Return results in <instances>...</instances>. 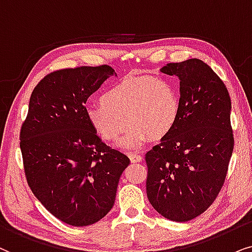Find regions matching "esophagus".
<instances>
[{
    "mask_svg": "<svg viewBox=\"0 0 252 252\" xmlns=\"http://www.w3.org/2000/svg\"><path fill=\"white\" fill-rule=\"evenodd\" d=\"M129 158L131 160V162H140L143 160V157L137 153H129Z\"/></svg>",
    "mask_w": 252,
    "mask_h": 252,
    "instance_id": "esophagus-1",
    "label": "esophagus"
}]
</instances>
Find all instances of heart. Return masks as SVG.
I'll return each mask as SVG.
<instances>
[{
  "label": "heart",
  "instance_id": "b5f03b06",
  "mask_svg": "<svg viewBox=\"0 0 252 252\" xmlns=\"http://www.w3.org/2000/svg\"><path fill=\"white\" fill-rule=\"evenodd\" d=\"M100 102L86 107L85 116L96 136L115 143L129 124L119 146L139 150L151 138L161 139L175 128L181 100L175 86L160 77H126L107 87Z\"/></svg>",
  "mask_w": 252,
  "mask_h": 252
}]
</instances>
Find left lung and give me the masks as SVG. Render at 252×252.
I'll return each instance as SVG.
<instances>
[{
  "instance_id": "left-lung-1",
  "label": "left lung",
  "mask_w": 252,
  "mask_h": 252,
  "mask_svg": "<svg viewBox=\"0 0 252 252\" xmlns=\"http://www.w3.org/2000/svg\"><path fill=\"white\" fill-rule=\"evenodd\" d=\"M160 70L179 77L181 113L175 128L146 153V193L161 216L186 222L205 212L223 186L234 149L231 101L202 60Z\"/></svg>"
}]
</instances>
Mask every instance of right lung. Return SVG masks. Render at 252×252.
<instances>
[{
    "instance_id": "1",
    "label": "right lung",
    "mask_w": 252,
    "mask_h": 252,
    "mask_svg": "<svg viewBox=\"0 0 252 252\" xmlns=\"http://www.w3.org/2000/svg\"><path fill=\"white\" fill-rule=\"evenodd\" d=\"M109 65L62 69L33 90L21 129V150L29 187L63 222L83 227L112 210L126 154L107 146L85 116V103L110 76Z\"/></svg>"
}]
</instances>
